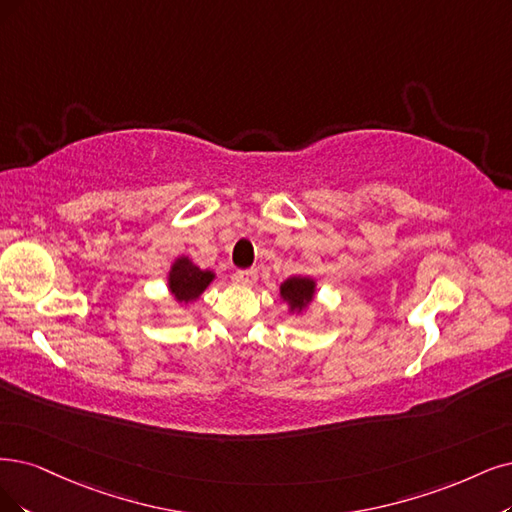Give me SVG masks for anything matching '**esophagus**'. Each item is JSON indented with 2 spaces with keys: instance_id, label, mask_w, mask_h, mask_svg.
<instances>
[{
  "instance_id": "esophagus-1",
  "label": "esophagus",
  "mask_w": 512,
  "mask_h": 512,
  "mask_svg": "<svg viewBox=\"0 0 512 512\" xmlns=\"http://www.w3.org/2000/svg\"><path fill=\"white\" fill-rule=\"evenodd\" d=\"M234 278L242 287H253L257 282V270H238Z\"/></svg>"
}]
</instances>
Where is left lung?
<instances>
[{
	"mask_svg": "<svg viewBox=\"0 0 512 512\" xmlns=\"http://www.w3.org/2000/svg\"><path fill=\"white\" fill-rule=\"evenodd\" d=\"M280 301H285L289 314L304 316L316 299V280L310 276H291L280 285Z\"/></svg>",
	"mask_w": 512,
	"mask_h": 512,
	"instance_id": "obj_1",
	"label": "left lung"
}]
</instances>
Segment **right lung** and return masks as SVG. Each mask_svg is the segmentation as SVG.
Wrapping results in <instances>:
<instances>
[{"mask_svg":"<svg viewBox=\"0 0 512 512\" xmlns=\"http://www.w3.org/2000/svg\"><path fill=\"white\" fill-rule=\"evenodd\" d=\"M217 278L213 270H202L192 261V257L179 255L170 263L166 274V287L168 293L181 306L196 304L202 293L211 287V282Z\"/></svg>","mask_w":512,"mask_h":512,"instance_id":"obj_1","label":"right lung"}]
</instances>
